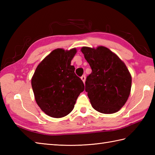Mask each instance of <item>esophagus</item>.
Here are the masks:
<instances>
[{"label":"esophagus","mask_w":155,"mask_h":155,"mask_svg":"<svg viewBox=\"0 0 155 155\" xmlns=\"http://www.w3.org/2000/svg\"><path fill=\"white\" fill-rule=\"evenodd\" d=\"M81 80L83 81V83H85V80H86V77H85V75H83L81 77Z\"/></svg>","instance_id":"obj_1"}]
</instances>
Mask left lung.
<instances>
[{
	"label": "left lung",
	"instance_id": "1",
	"mask_svg": "<svg viewBox=\"0 0 155 155\" xmlns=\"http://www.w3.org/2000/svg\"><path fill=\"white\" fill-rule=\"evenodd\" d=\"M92 69L85 82L92 107L99 113L113 114L123 107L129 97L132 77L124 62L110 49L81 48Z\"/></svg>",
	"mask_w": 155,
	"mask_h": 155
}]
</instances>
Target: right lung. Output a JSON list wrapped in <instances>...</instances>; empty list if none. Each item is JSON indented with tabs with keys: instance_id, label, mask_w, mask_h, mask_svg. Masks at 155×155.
<instances>
[{
	"instance_id": "1",
	"label": "right lung",
	"mask_w": 155,
	"mask_h": 155,
	"mask_svg": "<svg viewBox=\"0 0 155 155\" xmlns=\"http://www.w3.org/2000/svg\"><path fill=\"white\" fill-rule=\"evenodd\" d=\"M77 48H57L37 66L31 79L35 101L49 117L61 118L73 110L78 97L84 89L81 78L71 65Z\"/></svg>"
}]
</instances>
